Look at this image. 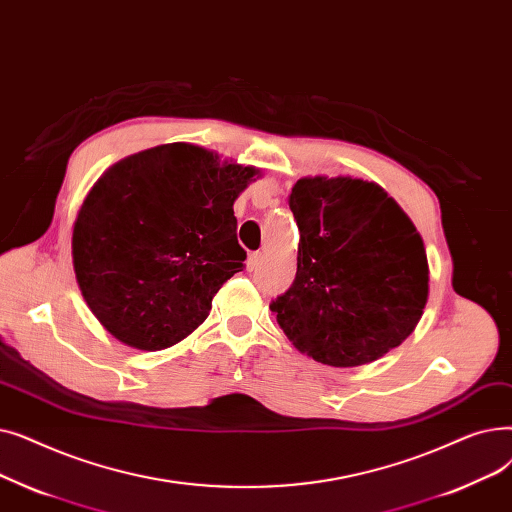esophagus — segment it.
<instances>
[{
	"label": "esophagus",
	"mask_w": 512,
	"mask_h": 512,
	"mask_svg": "<svg viewBox=\"0 0 512 512\" xmlns=\"http://www.w3.org/2000/svg\"><path fill=\"white\" fill-rule=\"evenodd\" d=\"M262 260H264V254L262 252H252L250 256H248V271H254V269H258V266L262 264Z\"/></svg>",
	"instance_id": "34e87169"
}]
</instances>
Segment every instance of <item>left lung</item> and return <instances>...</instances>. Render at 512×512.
Here are the masks:
<instances>
[{
    "label": "left lung",
    "mask_w": 512,
    "mask_h": 512,
    "mask_svg": "<svg viewBox=\"0 0 512 512\" xmlns=\"http://www.w3.org/2000/svg\"><path fill=\"white\" fill-rule=\"evenodd\" d=\"M300 229L296 281L271 310L302 354L360 367L398 348L429 296L421 233L377 183L304 177L289 193Z\"/></svg>",
    "instance_id": "obj_1"
}]
</instances>
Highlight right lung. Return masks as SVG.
<instances>
[{
  "label": "right lung",
  "mask_w": 512,
  "mask_h": 512,
  "mask_svg": "<svg viewBox=\"0 0 512 512\" xmlns=\"http://www.w3.org/2000/svg\"><path fill=\"white\" fill-rule=\"evenodd\" d=\"M260 170L191 143L112 164L72 227V266L95 319L118 342L164 350L196 331L243 269L233 204Z\"/></svg>",
  "instance_id": "add662e5"
}]
</instances>
